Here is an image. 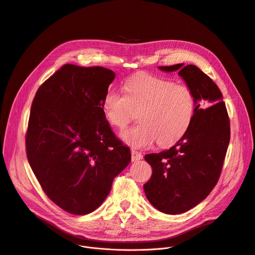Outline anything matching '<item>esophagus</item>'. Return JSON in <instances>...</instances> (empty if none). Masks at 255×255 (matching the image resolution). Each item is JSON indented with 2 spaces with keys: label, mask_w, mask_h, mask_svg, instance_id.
<instances>
[{
  "label": "esophagus",
  "mask_w": 255,
  "mask_h": 255,
  "mask_svg": "<svg viewBox=\"0 0 255 255\" xmlns=\"http://www.w3.org/2000/svg\"><path fill=\"white\" fill-rule=\"evenodd\" d=\"M131 155H132V161L134 162V161H138V160H140V159H142V153L141 152H139V151H137L136 149H134V148H132L131 149Z\"/></svg>",
  "instance_id": "esophagus-1"
}]
</instances>
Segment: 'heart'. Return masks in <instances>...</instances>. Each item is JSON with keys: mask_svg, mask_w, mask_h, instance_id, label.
<instances>
[{"mask_svg": "<svg viewBox=\"0 0 255 255\" xmlns=\"http://www.w3.org/2000/svg\"><path fill=\"white\" fill-rule=\"evenodd\" d=\"M124 92L109 91L103 100V111L119 130H124L137 114L140 123L121 135L133 147L146 148L156 140L160 146H170L191 128L197 101L190 87L138 74L125 83Z\"/></svg>", "mask_w": 255, "mask_h": 255, "instance_id": "heart-1", "label": "heart"}]
</instances>
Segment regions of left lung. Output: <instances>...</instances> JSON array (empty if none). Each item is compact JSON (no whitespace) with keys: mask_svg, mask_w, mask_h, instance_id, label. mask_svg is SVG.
Here are the masks:
<instances>
[{"mask_svg":"<svg viewBox=\"0 0 255 255\" xmlns=\"http://www.w3.org/2000/svg\"><path fill=\"white\" fill-rule=\"evenodd\" d=\"M159 68L179 70L197 101L184 138L167 150L144 157L152 167L145 195L157 210L173 215L197 206L217 185L230 141V120L220 89L199 67L178 63Z\"/></svg>","mask_w":255,"mask_h":255,"instance_id":"left-lung-1","label":"left lung"}]
</instances>
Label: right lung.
<instances>
[{
  "label": "right lung",
  "instance_id": "add662e5",
  "mask_svg": "<svg viewBox=\"0 0 255 255\" xmlns=\"http://www.w3.org/2000/svg\"><path fill=\"white\" fill-rule=\"evenodd\" d=\"M114 79L105 67L64 64L32 102L25 137L29 164L45 195L72 215L100 207L131 160L103 111Z\"/></svg>",
  "mask_w": 255,
  "mask_h": 255
}]
</instances>
